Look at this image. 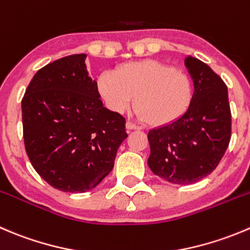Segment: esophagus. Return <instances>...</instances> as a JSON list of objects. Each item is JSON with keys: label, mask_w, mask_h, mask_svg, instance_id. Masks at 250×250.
<instances>
[{"label": "esophagus", "mask_w": 250, "mask_h": 250, "mask_svg": "<svg viewBox=\"0 0 250 250\" xmlns=\"http://www.w3.org/2000/svg\"><path fill=\"white\" fill-rule=\"evenodd\" d=\"M125 128H127V129H129V130H132V129H140L139 125H135V123L130 122V121H128V122L125 123Z\"/></svg>", "instance_id": "1"}]
</instances>
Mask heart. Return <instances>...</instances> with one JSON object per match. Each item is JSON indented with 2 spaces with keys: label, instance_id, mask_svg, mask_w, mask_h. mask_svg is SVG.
I'll use <instances>...</instances> for the list:
<instances>
[{
  "label": "heart",
  "instance_id": "1",
  "mask_svg": "<svg viewBox=\"0 0 250 250\" xmlns=\"http://www.w3.org/2000/svg\"><path fill=\"white\" fill-rule=\"evenodd\" d=\"M98 91L113 112L123 113L133 101L138 115L151 125H168L184 115L193 99L186 73L156 61L128 62L99 76Z\"/></svg>",
  "mask_w": 250,
  "mask_h": 250
}]
</instances>
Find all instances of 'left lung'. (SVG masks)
I'll return each mask as SVG.
<instances>
[{"label": "left lung", "instance_id": "left-lung-1", "mask_svg": "<svg viewBox=\"0 0 250 250\" xmlns=\"http://www.w3.org/2000/svg\"><path fill=\"white\" fill-rule=\"evenodd\" d=\"M184 66L194 85L188 110L178 120L147 134L152 173L172 184H192L211 173L231 139L229 91L222 79L198 58Z\"/></svg>", "mask_w": 250, "mask_h": 250}]
</instances>
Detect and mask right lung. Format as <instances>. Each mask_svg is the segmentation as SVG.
Listing matches in <instances>:
<instances>
[{"instance_id": "add662e5", "label": "right lung", "mask_w": 250, "mask_h": 250, "mask_svg": "<svg viewBox=\"0 0 250 250\" xmlns=\"http://www.w3.org/2000/svg\"><path fill=\"white\" fill-rule=\"evenodd\" d=\"M85 53L39 69L21 100L26 154L35 171L56 189L85 193L113 168L128 137L125 120L104 107L89 77Z\"/></svg>"}]
</instances>
